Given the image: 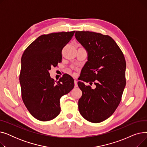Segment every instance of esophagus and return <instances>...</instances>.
<instances>
[{
	"label": "esophagus",
	"mask_w": 147,
	"mask_h": 147,
	"mask_svg": "<svg viewBox=\"0 0 147 147\" xmlns=\"http://www.w3.org/2000/svg\"><path fill=\"white\" fill-rule=\"evenodd\" d=\"M78 86V81H77L76 79H74V87L77 88Z\"/></svg>",
	"instance_id": "esophagus-1"
}]
</instances>
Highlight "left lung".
Instances as JSON below:
<instances>
[{
	"instance_id": "obj_1",
	"label": "left lung",
	"mask_w": 147,
	"mask_h": 147,
	"mask_svg": "<svg viewBox=\"0 0 147 147\" xmlns=\"http://www.w3.org/2000/svg\"><path fill=\"white\" fill-rule=\"evenodd\" d=\"M76 38L88 52L81 80L94 83L92 89L78 83L82 91L79 110L84 119L100 123L109 118L119 106L126 86L124 55L113 38L92 32H76Z\"/></svg>"
}]
</instances>
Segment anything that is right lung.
Segmentation results:
<instances>
[{
	"instance_id": "right-lung-1",
	"label": "right lung",
	"mask_w": 147,
	"mask_h": 147,
	"mask_svg": "<svg viewBox=\"0 0 147 147\" xmlns=\"http://www.w3.org/2000/svg\"><path fill=\"white\" fill-rule=\"evenodd\" d=\"M75 31L53 33L38 37L23 53L20 83L22 101L36 119L46 121L61 111L60 98L74 88V80L63 76L55 82L49 71L62 60V50L71 39Z\"/></svg>"
}]
</instances>
